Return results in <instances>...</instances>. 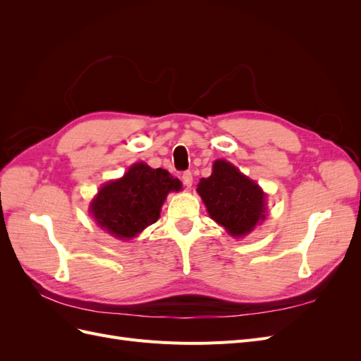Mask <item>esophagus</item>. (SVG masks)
Instances as JSON below:
<instances>
[{
  "instance_id": "34e87169",
  "label": "esophagus",
  "mask_w": 361,
  "mask_h": 361,
  "mask_svg": "<svg viewBox=\"0 0 361 361\" xmlns=\"http://www.w3.org/2000/svg\"><path fill=\"white\" fill-rule=\"evenodd\" d=\"M182 182L187 188H191L192 187V173L191 171H185L182 174Z\"/></svg>"
}]
</instances>
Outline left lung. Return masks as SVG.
I'll return each instance as SVG.
<instances>
[{
  "label": "left lung",
  "instance_id": "left-lung-1",
  "mask_svg": "<svg viewBox=\"0 0 361 361\" xmlns=\"http://www.w3.org/2000/svg\"><path fill=\"white\" fill-rule=\"evenodd\" d=\"M197 192L207 214L228 235H248L267 218V194L233 164L216 159L209 178L200 179Z\"/></svg>",
  "mask_w": 361,
  "mask_h": 361
}]
</instances>
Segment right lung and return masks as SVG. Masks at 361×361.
<instances>
[{
	"instance_id": "right-lung-1",
	"label": "right lung",
	"mask_w": 361,
	"mask_h": 361,
	"mask_svg": "<svg viewBox=\"0 0 361 361\" xmlns=\"http://www.w3.org/2000/svg\"><path fill=\"white\" fill-rule=\"evenodd\" d=\"M182 183L167 170L135 162L123 178L104 183L90 203L97 226L117 239H130L158 218L170 191H180Z\"/></svg>"
}]
</instances>
